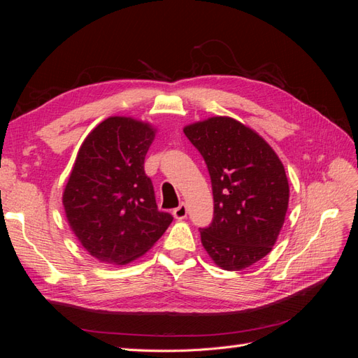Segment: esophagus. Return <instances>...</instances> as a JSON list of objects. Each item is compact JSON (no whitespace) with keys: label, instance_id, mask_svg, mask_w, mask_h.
Segmentation results:
<instances>
[{"label":"esophagus","instance_id":"34e87169","mask_svg":"<svg viewBox=\"0 0 358 358\" xmlns=\"http://www.w3.org/2000/svg\"><path fill=\"white\" fill-rule=\"evenodd\" d=\"M173 216H175L176 220H183L187 218V204L185 203H180L178 208L173 210Z\"/></svg>","mask_w":358,"mask_h":358}]
</instances>
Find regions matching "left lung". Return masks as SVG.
<instances>
[{
	"mask_svg": "<svg viewBox=\"0 0 358 358\" xmlns=\"http://www.w3.org/2000/svg\"><path fill=\"white\" fill-rule=\"evenodd\" d=\"M183 133L208 166L213 221L201 229L212 262L229 272L264 258L282 230L289 185L282 161L252 128L229 116L187 125Z\"/></svg>",
	"mask_w": 358,
	"mask_h": 358,
	"instance_id": "1",
	"label": "left lung"
}]
</instances>
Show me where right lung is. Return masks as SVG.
<instances>
[{"label": "right lung", "instance_id": "obj_1", "mask_svg": "<svg viewBox=\"0 0 358 358\" xmlns=\"http://www.w3.org/2000/svg\"><path fill=\"white\" fill-rule=\"evenodd\" d=\"M157 128L110 116L86 136L62 192L71 231L90 255L125 266L145 255L173 221L157 208L145 157Z\"/></svg>", "mask_w": 358, "mask_h": 358}]
</instances>
